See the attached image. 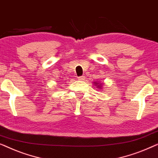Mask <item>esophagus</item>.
<instances>
[{
	"instance_id": "1",
	"label": "esophagus",
	"mask_w": 158,
	"mask_h": 158,
	"mask_svg": "<svg viewBox=\"0 0 158 158\" xmlns=\"http://www.w3.org/2000/svg\"><path fill=\"white\" fill-rule=\"evenodd\" d=\"M85 79V76H80V77H78V80L79 81H84V80Z\"/></svg>"
}]
</instances>
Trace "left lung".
<instances>
[{
    "label": "left lung",
    "instance_id": "left-lung-1",
    "mask_svg": "<svg viewBox=\"0 0 158 158\" xmlns=\"http://www.w3.org/2000/svg\"><path fill=\"white\" fill-rule=\"evenodd\" d=\"M94 84L96 85V87H98L101 89V88H102V85H101V83H99L98 82H94Z\"/></svg>",
    "mask_w": 158,
    "mask_h": 158
}]
</instances>
